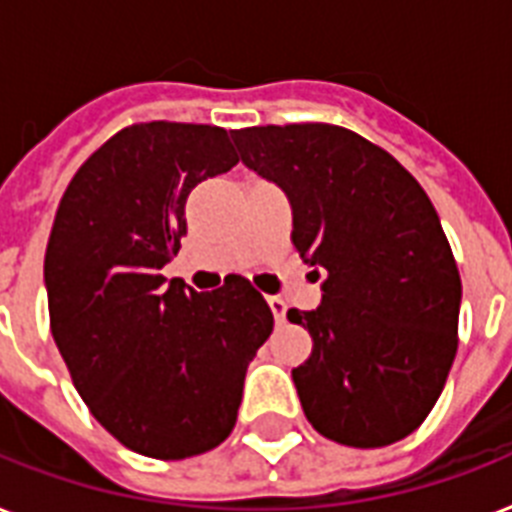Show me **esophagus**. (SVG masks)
<instances>
[{
    "instance_id": "1",
    "label": "esophagus",
    "mask_w": 512,
    "mask_h": 512,
    "mask_svg": "<svg viewBox=\"0 0 512 512\" xmlns=\"http://www.w3.org/2000/svg\"><path fill=\"white\" fill-rule=\"evenodd\" d=\"M268 305H271L273 316H276V321H279V324L287 319V303H284L281 297H268Z\"/></svg>"
}]
</instances>
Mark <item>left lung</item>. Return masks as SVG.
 Instances as JSON below:
<instances>
[{
    "instance_id": "1",
    "label": "left lung",
    "mask_w": 512,
    "mask_h": 512,
    "mask_svg": "<svg viewBox=\"0 0 512 512\" xmlns=\"http://www.w3.org/2000/svg\"><path fill=\"white\" fill-rule=\"evenodd\" d=\"M231 135L287 193L292 244L324 271L319 308L287 311L313 337L292 369L305 417L337 444H396L436 406L460 342L462 281L436 207L385 148L337 124Z\"/></svg>"
}]
</instances>
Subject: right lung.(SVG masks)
<instances>
[{
    "label": "right lung",
    "instance_id": "1",
    "mask_svg": "<svg viewBox=\"0 0 512 512\" xmlns=\"http://www.w3.org/2000/svg\"><path fill=\"white\" fill-rule=\"evenodd\" d=\"M236 162L223 127L130 124L76 170L55 212L44 255L52 337L92 417L143 457L223 444L273 329L241 276L212 292L162 276L188 231V193Z\"/></svg>",
    "mask_w": 512,
    "mask_h": 512
}]
</instances>
